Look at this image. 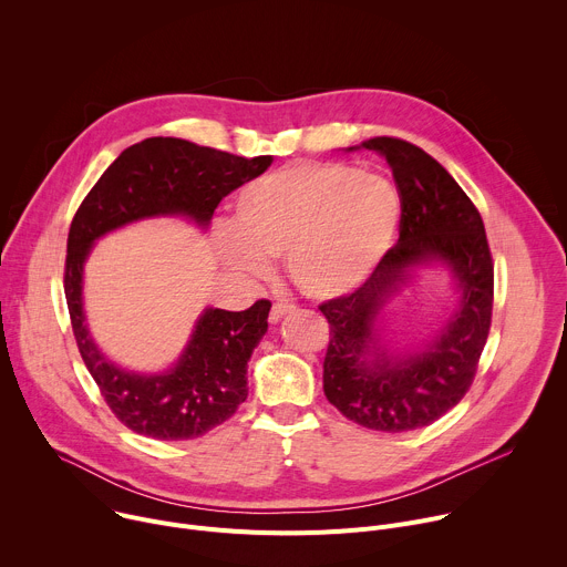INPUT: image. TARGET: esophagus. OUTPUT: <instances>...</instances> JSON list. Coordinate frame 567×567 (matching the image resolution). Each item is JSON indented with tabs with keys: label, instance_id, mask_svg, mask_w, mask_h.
<instances>
[{
	"label": "esophagus",
	"instance_id": "1",
	"mask_svg": "<svg viewBox=\"0 0 567 567\" xmlns=\"http://www.w3.org/2000/svg\"><path fill=\"white\" fill-rule=\"evenodd\" d=\"M296 311V307L293 305H287V302H278V305H274L271 307V313H269V320L274 322V326H276V322H280L287 313H293Z\"/></svg>",
	"mask_w": 567,
	"mask_h": 567
}]
</instances>
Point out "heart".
<instances>
[{
  "instance_id": "heart-1",
  "label": "heart",
  "mask_w": 567,
  "mask_h": 567,
  "mask_svg": "<svg viewBox=\"0 0 567 567\" xmlns=\"http://www.w3.org/2000/svg\"><path fill=\"white\" fill-rule=\"evenodd\" d=\"M399 190L348 164H298L239 190L235 233L221 239L228 267L267 278L285 258L291 282L309 298L359 289L394 245Z\"/></svg>"
}]
</instances>
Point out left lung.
<instances>
[{"mask_svg":"<svg viewBox=\"0 0 567 567\" xmlns=\"http://www.w3.org/2000/svg\"><path fill=\"white\" fill-rule=\"evenodd\" d=\"M361 145L392 171L399 241L357 291L318 307L330 322L322 390L359 426L403 433L433 424L468 390L492 328L494 262L477 208L431 154L392 136ZM435 264L452 274L458 305L429 342L394 351L382 334L384 307Z\"/></svg>","mask_w":567,"mask_h":567,"instance_id":"obj_1","label":"left lung"}]
</instances>
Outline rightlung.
Instances as JSON below:
<instances>
[{"label":"right lung","mask_w":567,"mask_h":567,"mask_svg":"<svg viewBox=\"0 0 567 567\" xmlns=\"http://www.w3.org/2000/svg\"><path fill=\"white\" fill-rule=\"evenodd\" d=\"M271 156H235L184 138L152 136L130 145L80 204L66 239L64 296L83 361L112 413L154 440H193L226 422L247 399V363L269 328V300L245 311L206 307L179 359L164 372H134L110 361L85 316V262L96 241L127 224L184 217L208 228L217 204L260 177Z\"/></svg>","instance_id":"obj_1"}]
</instances>
